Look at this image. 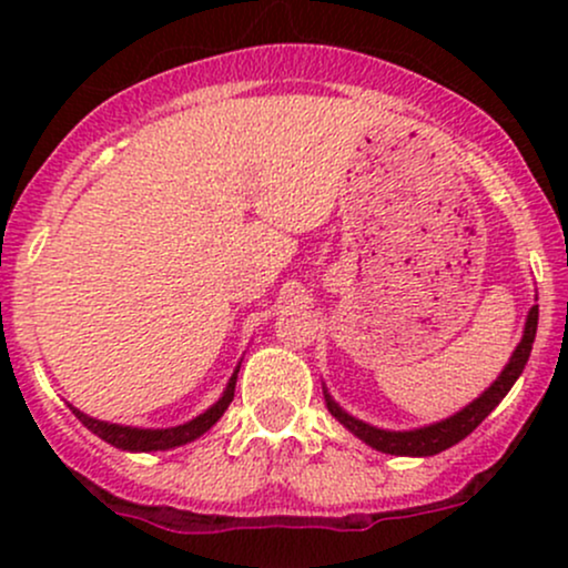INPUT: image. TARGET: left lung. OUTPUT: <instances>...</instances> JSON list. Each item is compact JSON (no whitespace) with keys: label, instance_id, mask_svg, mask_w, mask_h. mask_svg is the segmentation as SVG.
Here are the masks:
<instances>
[{"label":"left lung","instance_id":"8db88e82","mask_svg":"<svg viewBox=\"0 0 568 568\" xmlns=\"http://www.w3.org/2000/svg\"><path fill=\"white\" fill-rule=\"evenodd\" d=\"M537 321H539V306H531L529 317H526V328H524V338L520 344L515 347L510 363H507L505 371L497 376V382L486 389L478 400H473L470 406H465L459 414L448 416V419L438 422V425H429V427H419V429H406V433H389V429H379V427H371L366 422L355 419L349 416L347 410L338 408V403L331 400V395L325 393V406H328L331 414L342 422L344 427L349 429L352 435H357L363 443H368L371 448L382 454H395V456H433L446 452L452 448L454 443L465 440L467 435L473 433L480 422L491 414L494 408L499 406L501 397L510 393V387L524 374L526 361L531 355V344L534 336H537Z\"/></svg>","mask_w":568,"mask_h":568}]
</instances>
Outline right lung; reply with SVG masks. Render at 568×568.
Listing matches in <instances>:
<instances>
[{"instance_id": "obj_1", "label": "right lung", "mask_w": 568, "mask_h": 568, "mask_svg": "<svg viewBox=\"0 0 568 568\" xmlns=\"http://www.w3.org/2000/svg\"><path fill=\"white\" fill-rule=\"evenodd\" d=\"M240 371V366H237ZM237 371L232 374L230 384H226L224 395L219 397V403H213L205 414H200L197 419L186 422V425L179 427H168V429H139V427H122V425H109V422L93 419V416L82 414L80 408L69 406L74 410L77 419L82 422L90 433H95L98 438L112 443V446L122 448V452H168V448L184 446V443H192L194 438H200L202 433H207L216 422L224 416V410L230 408L232 397H234V384H237Z\"/></svg>"}]
</instances>
